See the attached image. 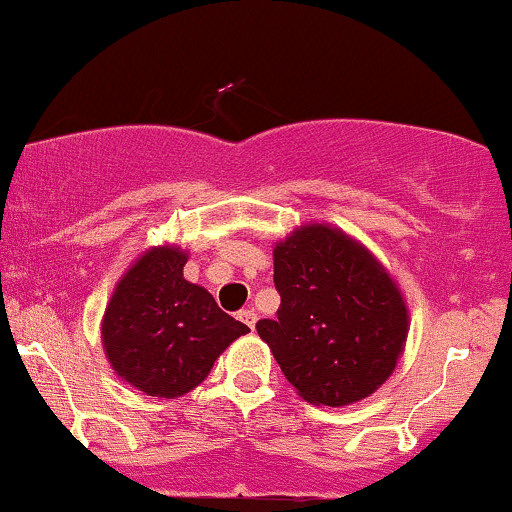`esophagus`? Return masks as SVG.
Masks as SVG:
<instances>
[{"label": "esophagus", "instance_id": "1", "mask_svg": "<svg viewBox=\"0 0 512 512\" xmlns=\"http://www.w3.org/2000/svg\"><path fill=\"white\" fill-rule=\"evenodd\" d=\"M238 319H240V322H243L245 326H248V329H255L257 312L250 310V307H248V310H240V312H238Z\"/></svg>", "mask_w": 512, "mask_h": 512}]
</instances>
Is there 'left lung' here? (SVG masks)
Wrapping results in <instances>:
<instances>
[{"instance_id": "obj_1", "label": "left lung", "mask_w": 512, "mask_h": 512, "mask_svg": "<svg viewBox=\"0 0 512 512\" xmlns=\"http://www.w3.org/2000/svg\"><path fill=\"white\" fill-rule=\"evenodd\" d=\"M274 286L281 305L257 334L307 403L341 408L391 377L408 310L360 243L331 226H303L274 248Z\"/></svg>"}]
</instances>
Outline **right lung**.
<instances>
[{
  "mask_svg": "<svg viewBox=\"0 0 512 512\" xmlns=\"http://www.w3.org/2000/svg\"><path fill=\"white\" fill-rule=\"evenodd\" d=\"M186 252L152 248L128 269L102 322L114 372L147 396L178 398L202 384L214 360L248 326L183 279Z\"/></svg>",
  "mask_w": 512,
  "mask_h": 512,
  "instance_id": "obj_1",
  "label": "right lung"
}]
</instances>
